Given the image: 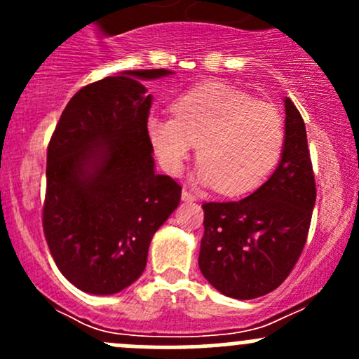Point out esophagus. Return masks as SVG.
Returning <instances> with one entry per match:
<instances>
[{"mask_svg": "<svg viewBox=\"0 0 359 359\" xmlns=\"http://www.w3.org/2000/svg\"><path fill=\"white\" fill-rule=\"evenodd\" d=\"M182 201L193 203V201H196V196H194L193 193H189V191L184 189V191H182Z\"/></svg>", "mask_w": 359, "mask_h": 359, "instance_id": "34e87169", "label": "esophagus"}]
</instances>
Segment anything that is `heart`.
<instances>
[{"label": "heart", "mask_w": 359, "mask_h": 359, "mask_svg": "<svg viewBox=\"0 0 359 359\" xmlns=\"http://www.w3.org/2000/svg\"><path fill=\"white\" fill-rule=\"evenodd\" d=\"M173 116L151 114L146 135L161 168L182 172L198 146L196 179L227 196L255 191L274 172L285 147V125L273 106L226 83L187 90L172 104Z\"/></svg>", "instance_id": "heart-1"}]
</instances>
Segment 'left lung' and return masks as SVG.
<instances>
[{
	"instance_id": "left-lung-1",
	"label": "left lung",
	"mask_w": 359,
	"mask_h": 359,
	"mask_svg": "<svg viewBox=\"0 0 359 359\" xmlns=\"http://www.w3.org/2000/svg\"><path fill=\"white\" fill-rule=\"evenodd\" d=\"M316 201L306 125L285 97V147L273 175L240 201L205 203L201 274L231 299L280 287L299 260Z\"/></svg>"
}]
</instances>
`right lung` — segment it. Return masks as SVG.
Wrapping results in <instances>:
<instances>
[{"mask_svg": "<svg viewBox=\"0 0 359 359\" xmlns=\"http://www.w3.org/2000/svg\"><path fill=\"white\" fill-rule=\"evenodd\" d=\"M173 74L137 69L79 90L46 156L43 229L64 278L93 295L135 283L151 240L180 203V186L154 170L146 135L153 95L142 81Z\"/></svg>", "mask_w": 359, "mask_h": 359, "instance_id": "right-lung-1", "label": "right lung"}]
</instances>
